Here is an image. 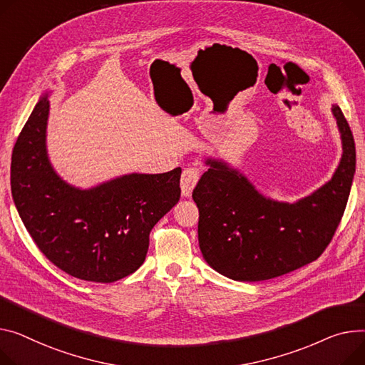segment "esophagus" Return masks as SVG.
<instances>
[{
	"mask_svg": "<svg viewBox=\"0 0 365 365\" xmlns=\"http://www.w3.org/2000/svg\"><path fill=\"white\" fill-rule=\"evenodd\" d=\"M200 170L195 167H189L185 168L182 178H180V187H182V195L183 197H190L193 187L197 186L200 180Z\"/></svg>",
	"mask_w": 365,
	"mask_h": 365,
	"instance_id": "esophagus-1",
	"label": "esophagus"
}]
</instances>
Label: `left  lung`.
<instances>
[{
  "label": "left lung",
  "instance_id": "obj_1",
  "mask_svg": "<svg viewBox=\"0 0 365 365\" xmlns=\"http://www.w3.org/2000/svg\"><path fill=\"white\" fill-rule=\"evenodd\" d=\"M342 139V158L331 179L297 202L264 197L223 160L210 165L192 198L200 210L198 240L204 259L237 282H261L317 259L344 215L355 173V142L348 121L331 107Z\"/></svg>",
  "mask_w": 365,
  "mask_h": 365
}]
</instances>
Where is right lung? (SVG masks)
Segmentation results:
<instances>
[{"label": "right lung", "instance_id": "1", "mask_svg": "<svg viewBox=\"0 0 365 365\" xmlns=\"http://www.w3.org/2000/svg\"><path fill=\"white\" fill-rule=\"evenodd\" d=\"M48 93L21 129L11 155V193L36 247L60 270L111 283L136 272L150 232L180 198L178 167L160 175L130 173L91 189L64 182L46 153Z\"/></svg>", "mask_w": 365, "mask_h": 365}]
</instances>
